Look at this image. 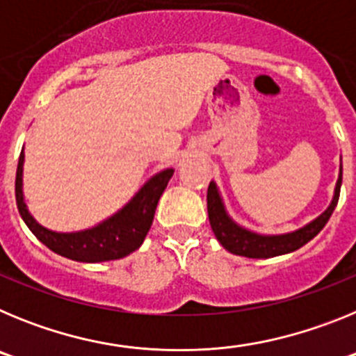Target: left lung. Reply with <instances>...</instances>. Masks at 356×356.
<instances>
[{"instance_id":"1","label":"left lung","mask_w":356,"mask_h":356,"mask_svg":"<svg viewBox=\"0 0 356 356\" xmlns=\"http://www.w3.org/2000/svg\"><path fill=\"white\" fill-rule=\"evenodd\" d=\"M341 184L342 165L341 172H339V180L337 185H335L332 203H330L328 209L321 213L319 217H316L314 221L305 225L303 228L291 232V234L260 235L251 232V229L238 226L228 216L216 181H210L209 193H207V209H209L210 226H212V232L217 237V241L221 242V246L234 254H241V257H248V259H271V257H278V254L292 253V251L305 246L308 241H312L321 229L325 228V225L328 222L330 217H332L333 210L337 207L339 194H341Z\"/></svg>"}]
</instances>
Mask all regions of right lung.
Returning <instances> with one entry per match:
<instances>
[{
    "mask_svg": "<svg viewBox=\"0 0 356 356\" xmlns=\"http://www.w3.org/2000/svg\"><path fill=\"white\" fill-rule=\"evenodd\" d=\"M23 163L24 149L19 155L17 172H15V201H17L19 213L31 229V234L44 246H48L49 250L65 259L90 264L118 260L139 250L151 228L160 196L175 172V169H163L155 176H151L127 205L99 225L81 232L58 234L40 226L28 212L23 194Z\"/></svg>",
    "mask_w": 356,
    "mask_h": 356,
    "instance_id": "1",
    "label": "right lung"
}]
</instances>
